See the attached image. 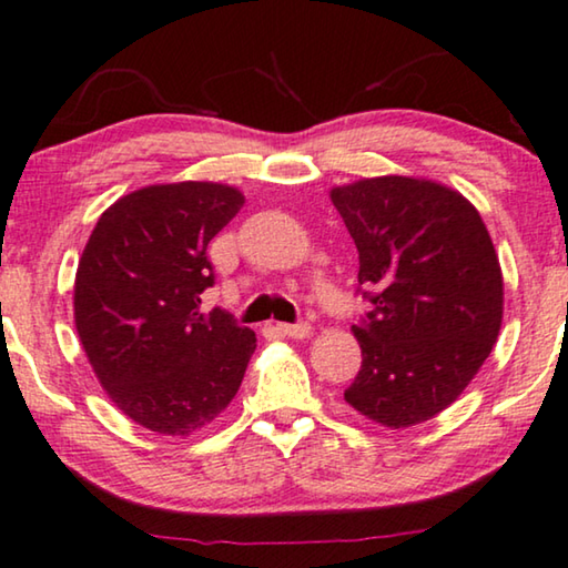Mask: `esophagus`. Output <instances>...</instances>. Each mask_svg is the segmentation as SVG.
Here are the masks:
<instances>
[{"instance_id":"34e87169","label":"esophagus","mask_w":568,"mask_h":568,"mask_svg":"<svg viewBox=\"0 0 568 568\" xmlns=\"http://www.w3.org/2000/svg\"><path fill=\"white\" fill-rule=\"evenodd\" d=\"M276 331L282 335H290V338H304V335H310V323L307 320H300V323H278Z\"/></svg>"}]
</instances>
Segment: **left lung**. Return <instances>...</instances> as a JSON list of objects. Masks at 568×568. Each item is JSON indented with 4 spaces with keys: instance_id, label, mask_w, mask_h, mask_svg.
<instances>
[{
    "instance_id": "obj_1",
    "label": "left lung",
    "mask_w": 568,
    "mask_h": 568,
    "mask_svg": "<svg viewBox=\"0 0 568 568\" xmlns=\"http://www.w3.org/2000/svg\"><path fill=\"white\" fill-rule=\"evenodd\" d=\"M358 248L361 372L345 402L409 427L446 409L489 358L503 325V271L479 212L454 189L379 176L331 192Z\"/></svg>"
}]
</instances>
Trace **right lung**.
Instances as JSON below:
<instances>
[{"label": "right lung", "instance_id": "1", "mask_svg": "<svg viewBox=\"0 0 568 568\" xmlns=\"http://www.w3.org/2000/svg\"><path fill=\"white\" fill-rule=\"evenodd\" d=\"M241 207L225 184L145 186L104 212L81 253V345L110 399L148 430L189 435L215 420L256 351L227 310H200L215 286L207 245Z\"/></svg>", "mask_w": 568, "mask_h": 568}]
</instances>
